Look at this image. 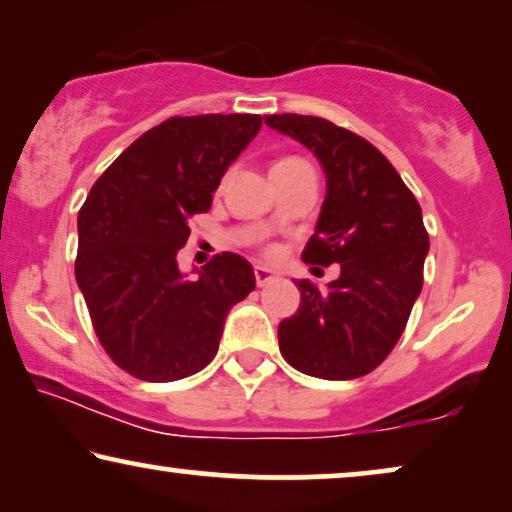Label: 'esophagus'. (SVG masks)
<instances>
[{
  "mask_svg": "<svg viewBox=\"0 0 512 512\" xmlns=\"http://www.w3.org/2000/svg\"><path fill=\"white\" fill-rule=\"evenodd\" d=\"M273 278H276V273H273L271 269H266V266H255V280H257L259 287L269 285Z\"/></svg>",
  "mask_w": 512,
  "mask_h": 512,
  "instance_id": "obj_1",
  "label": "esophagus"
}]
</instances>
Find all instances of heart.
I'll return each mask as SVG.
<instances>
[{
    "mask_svg": "<svg viewBox=\"0 0 512 512\" xmlns=\"http://www.w3.org/2000/svg\"><path fill=\"white\" fill-rule=\"evenodd\" d=\"M290 160H297V157H285V160H278L276 164H280V162H290Z\"/></svg>",
    "mask_w": 512,
    "mask_h": 512,
    "instance_id": "heart-1",
    "label": "heart"
}]
</instances>
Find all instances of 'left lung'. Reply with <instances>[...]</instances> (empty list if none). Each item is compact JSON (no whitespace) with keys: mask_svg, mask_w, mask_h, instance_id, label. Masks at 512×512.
Segmentation results:
<instances>
[{"mask_svg":"<svg viewBox=\"0 0 512 512\" xmlns=\"http://www.w3.org/2000/svg\"><path fill=\"white\" fill-rule=\"evenodd\" d=\"M304 143L327 176L306 264H338L327 290L299 280L301 304L278 325L285 362L306 376L350 380L385 362L422 290L429 234L422 208L390 160L362 136L315 115H266Z\"/></svg>","mask_w":512,"mask_h":512,"instance_id":"8db88e82","label":"left lung"}]
</instances>
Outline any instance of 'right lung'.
<instances>
[{"mask_svg": "<svg viewBox=\"0 0 512 512\" xmlns=\"http://www.w3.org/2000/svg\"><path fill=\"white\" fill-rule=\"evenodd\" d=\"M259 127L253 113L164 120L97 178L78 211L76 283L99 343L129 376L171 383L204 369L229 308L255 290L241 255H215L197 278L183 276L176 255Z\"/></svg>", "mask_w": 512, "mask_h": 512, "instance_id": "1", "label": "right lung"}]
</instances>
